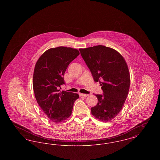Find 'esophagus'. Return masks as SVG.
<instances>
[{
  "label": "esophagus",
  "mask_w": 160,
  "mask_h": 160,
  "mask_svg": "<svg viewBox=\"0 0 160 160\" xmlns=\"http://www.w3.org/2000/svg\"><path fill=\"white\" fill-rule=\"evenodd\" d=\"M79 95L80 97H87L88 96H89L88 94H84V93H79Z\"/></svg>",
  "instance_id": "obj_1"
}]
</instances>
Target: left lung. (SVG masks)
<instances>
[{"label":"left lung","instance_id":"8db88e82","mask_svg":"<svg viewBox=\"0 0 160 160\" xmlns=\"http://www.w3.org/2000/svg\"><path fill=\"white\" fill-rule=\"evenodd\" d=\"M79 50L93 80L99 82L103 91L102 95L95 94L98 103L92 107L91 113L99 121L108 122L121 111L128 93L130 76L127 62L119 52L106 46Z\"/></svg>","mask_w":160,"mask_h":160}]
</instances>
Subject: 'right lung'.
I'll return each mask as SVG.
<instances>
[{"instance_id":"obj_1","label":"right lung","mask_w":160,"mask_h":160,"mask_svg":"<svg viewBox=\"0 0 160 160\" xmlns=\"http://www.w3.org/2000/svg\"><path fill=\"white\" fill-rule=\"evenodd\" d=\"M77 49L66 47L52 48L42 54L35 64L33 88L39 106L47 117L55 123L71 115L77 93L59 89L65 84L63 76L69 64L79 55Z\"/></svg>"}]
</instances>
